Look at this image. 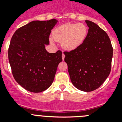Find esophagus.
Segmentation results:
<instances>
[{
	"label": "esophagus",
	"instance_id": "34e87169",
	"mask_svg": "<svg viewBox=\"0 0 122 122\" xmlns=\"http://www.w3.org/2000/svg\"><path fill=\"white\" fill-rule=\"evenodd\" d=\"M65 54L63 53H62V59H63V60H64V59H65Z\"/></svg>",
	"mask_w": 122,
	"mask_h": 122
}]
</instances>
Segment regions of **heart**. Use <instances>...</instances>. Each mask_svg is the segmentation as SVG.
<instances>
[{"mask_svg":"<svg viewBox=\"0 0 122 122\" xmlns=\"http://www.w3.org/2000/svg\"><path fill=\"white\" fill-rule=\"evenodd\" d=\"M87 28L82 23H66L62 25L52 31V37L56 41H61L63 49L68 51L75 49L86 39ZM51 43L53 40L51 39Z\"/></svg>","mask_w":122,"mask_h":122,"instance_id":"heart-1","label":"heart"}]
</instances>
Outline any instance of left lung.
Wrapping results in <instances>:
<instances>
[{
	"label": "left lung",
	"instance_id": "obj_1",
	"mask_svg": "<svg viewBox=\"0 0 122 122\" xmlns=\"http://www.w3.org/2000/svg\"><path fill=\"white\" fill-rule=\"evenodd\" d=\"M89 32L80 46L65 51V62L72 84L79 90L91 92L105 81L111 69L113 48L106 32L86 20Z\"/></svg>",
	"mask_w": 122,
	"mask_h": 122
}]
</instances>
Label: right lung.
Segmentation results:
<instances>
[{
    "instance_id": "right-lung-1",
    "label": "right lung",
    "mask_w": 122,
    "mask_h": 122,
    "mask_svg": "<svg viewBox=\"0 0 122 122\" xmlns=\"http://www.w3.org/2000/svg\"><path fill=\"white\" fill-rule=\"evenodd\" d=\"M57 22L55 19L32 21L16 30L11 39L8 55L13 76L28 91L38 93L48 89L62 61L61 51L49 53L45 49Z\"/></svg>"
}]
</instances>
